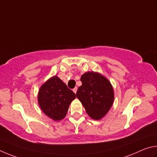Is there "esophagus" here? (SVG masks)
Instances as JSON below:
<instances>
[{"label": "esophagus", "mask_w": 157, "mask_h": 157, "mask_svg": "<svg viewBox=\"0 0 157 157\" xmlns=\"http://www.w3.org/2000/svg\"><path fill=\"white\" fill-rule=\"evenodd\" d=\"M76 91H77V87H74V88L73 89V92L76 94Z\"/></svg>", "instance_id": "34e87169"}]
</instances>
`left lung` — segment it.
<instances>
[{
  "label": "left lung",
  "instance_id": "obj_1",
  "mask_svg": "<svg viewBox=\"0 0 157 157\" xmlns=\"http://www.w3.org/2000/svg\"><path fill=\"white\" fill-rule=\"evenodd\" d=\"M81 81L82 86L77 90V98L92 119H102L114 102V90L110 82L101 74L94 71L83 74Z\"/></svg>",
  "mask_w": 157,
  "mask_h": 157
}]
</instances>
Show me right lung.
I'll list each match as a JSON object with an SVG mask.
<instances>
[{
	"label": "right lung",
	"mask_w": 157,
	"mask_h": 157,
	"mask_svg": "<svg viewBox=\"0 0 157 157\" xmlns=\"http://www.w3.org/2000/svg\"><path fill=\"white\" fill-rule=\"evenodd\" d=\"M76 94L57 76L48 79L38 92V102L43 113L54 121L65 118Z\"/></svg>",
	"instance_id": "add662e5"
}]
</instances>
